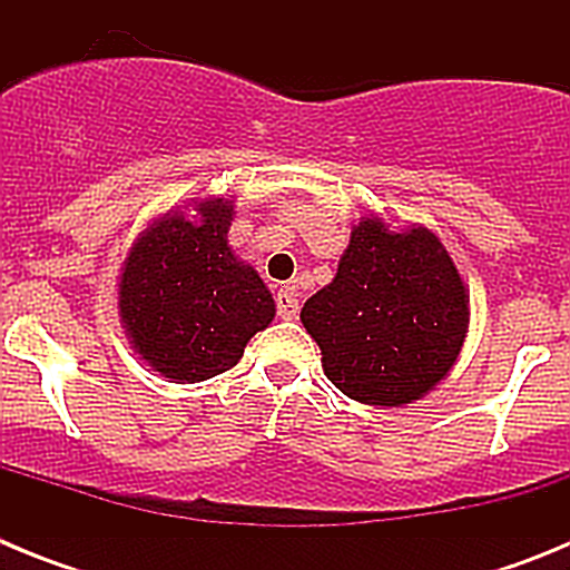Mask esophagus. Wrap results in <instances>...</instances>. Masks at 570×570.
Returning <instances> with one entry per match:
<instances>
[{"mask_svg":"<svg viewBox=\"0 0 570 570\" xmlns=\"http://www.w3.org/2000/svg\"><path fill=\"white\" fill-rule=\"evenodd\" d=\"M276 314H279L282 320H296V314H299V299H296L294 288H282L279 294H276Z\"/></svg>","mask_w":570,"mask_h":570,"instance_id":"34e87169","label":"esophagus"}]
</instances>
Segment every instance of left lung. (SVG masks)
Returning a JSON list of instances; mask_svg holds the SVG:
<instances>
[{
    "instance_id": "1",
    "label": "left lung",
    "mask_w": 570,
    "mask_h": 570,
    "mask_svg": "<svg viewBox=\"0 0 570 570\" xmlns=\"http://www.w3.org/2000/svg\"><path fill=\"white\" fill-rule=\"evenodd\" d=\"M302 325L322 351L325 376L365 405L420 400L451 371L468 328V296L431 230H387L362 219L331 285Z\"/></svg>"
}]
</instances>
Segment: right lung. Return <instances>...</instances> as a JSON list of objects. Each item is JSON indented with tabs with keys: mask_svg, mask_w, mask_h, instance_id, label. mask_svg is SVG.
I'll use <instances>...</instances> for the list:
<instances>
[{
	"mask_svg": "<svg viewBox=\"0 0 570 570\" xmlns=\"http://www.w3.org/2000/svg\"><path fill=\"white\" fill-rule=\"evenodd\" d=\"M234 205L208 199L199 219L163 216L139 236L119 282V311L136 354L168 380L203 382L230 371L274 299L228 248Z\"/></svg>",
	"mask_w": 570,
	"mask_h": 570,
	"instance_id": "right-lung-1",
	"label": "right lung"
}]
</instances>
